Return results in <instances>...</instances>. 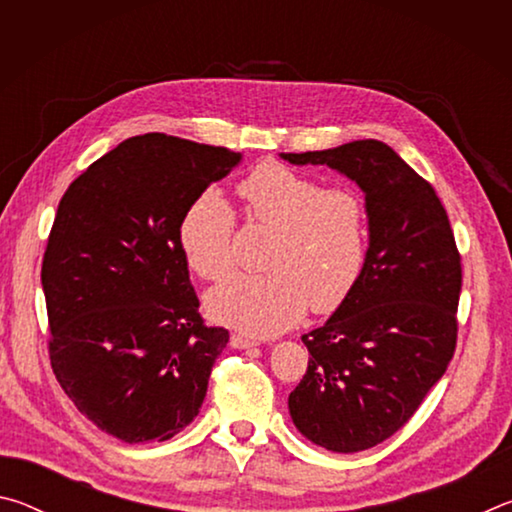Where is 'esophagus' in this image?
<instances>
[{"label": "esophagus", "mask_w": 512, "mask_h": 512, "mask_svg": "<svg viewBox=\"0 0 512 512\" xmlns=\"http://www.w3.org/2000/svg\"><path fill=\"white\" fill-rule=\"evenodd\" d=\"M230 345L237 350H248V348H255V345H259V341L248 339V336H244V334H232Z\"/></svg>", "instance_id": "obj_1"}]
</instances>
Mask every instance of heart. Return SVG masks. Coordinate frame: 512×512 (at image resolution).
Wrapping results in <instances>:
<instances>
[{
    "mask_svg": "<svg viewBox=\"0 0 512 512\" xmlns=\"http://www.w3.org/2000/svg\"><path fill=\"white\" fill-rule=\"evenodd\" d=\"M255 223L275 230L264 275H235L207 296L214 320L253 336L289 329L311 311L334 314L357 291L368 262L366 201L348 187L264 162L237 185ZM237 219L216 192L196 196L180 219V248L196 275L223 280L235 268Z\"/></svg>",
    "mask_w": 512,
    "mask_h": 512,
    "instance_id": "heart-1",
    "label": "heart"
}]
</instances>
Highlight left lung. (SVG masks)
I'll use <instances>...</instances> for the list:
<instances>
[{
	"mask_svg": "<svg viewBox=\"0 0 512 512\" xmlns=\"http://www.w3.org/2000/svg\"><path fill=\"white\" fill-rule=\"evenodd\" d=\"M282 158L327 164L366 194V271L352 298L302 336L311 357L289 395L293 424L311 443L363 452L411 420L454 357L461 253L436 189L388 144L357 140Z\"/></svg>",
	"mask_w": 512,
	"mask_h": 512,
	"instance_id": "1",
	"label": "left lung"
}]
</instances>
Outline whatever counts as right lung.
Returning a JSON list of instances; mask_svg holds the SVG:
<instances>
[{"mask_svg": "<svg viewBox=\"0 0 512 512\" xmlns=\"http://www.w3.org/2000/svg\"><path fill=\"white\" fill-rule=\"evenodd\" d=\"M241 155L164 133L121 142L60 198L42 257L49 359L79 411L124 443L192 422L228 345L207 327L180 219Z\"/></svg>", "mask_w": 512, "mask_h": 512, "instance_id": "obj_1", "label": "right lung"}]
</instances>
